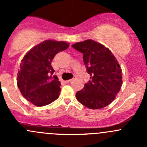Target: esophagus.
Wrapping results in <instances>:
<instances>
[{
  "mask_svg": "<svg viewBox=\"0 0 147 147\" xmlns=\"http://www.w3.org/2000/svg\"><path fill=\"white\" fill-rule=\"evenodd\" d=\"M75 78H76V77H75V78H72V79H70V80H68L67 81V82H71V81H72V80H73L74 79H75Z\"/></svg>",
  "mask_w": 147,
  "mask_h": 147,
  "instance_id": "esophagus-1",
  "label": "esophagus"
}]
</instances>
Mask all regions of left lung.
I'll use <instances>...</instances> for the list:
<instances>
[{
  "label": "left lung",
  "mask_w": 147,
  "mask_h": 147,
  "mask_svg": "<svg viewBox=\"0 0 147 147\" xmlns=\"http://www.w3.org/2000/svg\"><path fill=\"white\" fill-rule=\"evenodd\" d=\"M83 54V61L90 75V80L80 91L76 99L90 109H102L114 100L122 85L121 67L112 52L92 40H86L72 45Z\"/></svg>",
  "instance_id": "1"
}]
</instances>
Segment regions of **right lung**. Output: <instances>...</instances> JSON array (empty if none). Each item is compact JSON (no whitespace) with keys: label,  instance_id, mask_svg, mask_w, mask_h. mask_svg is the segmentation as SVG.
Returning <instances> with one entry per match:
<instances>
[{"label":"right lung","instance_id":"add662e5","mask_svg":"<svg viewBox=\"0 0 147 147\" xmlns=\"http://www.w3.org/2000/svg\"><path fill=\"white\" fill-rule=\"evenodd\" d=\"M64 41L47 40L30 49L23 57L17 75L22 95L35 106L49 105L58 98L60 84L51 62L59 52L69 47Z\"/></svg>","mask_w":147,"mask_h":147}]
</instances>
